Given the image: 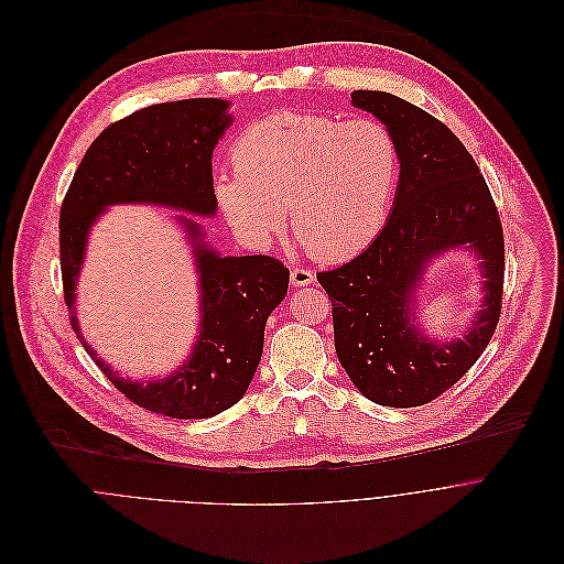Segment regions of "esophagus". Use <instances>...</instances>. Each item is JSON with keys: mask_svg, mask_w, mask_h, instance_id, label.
Masks as SVG:
<instances>
[{"mask_svg": "<svg viewBox=\"0 0 564 564\" xmlns=\"http://www.w3.org/2000/svg\"><path fill=\"white\" fill-rule=\"evenodd\" d=\"M313 280H315V273L308 271V269L295 267V269L291 271V284H293V286H308V284H313Z\"/></svg>", "mask_w": 564, "mask_h": 564, "instance_id": "34e87169", "label": "esophagus"}]
</instances>
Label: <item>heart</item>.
Returning <instances> with one entry per match:
<instances>
[{"label": "heart", "instance_id": "b5f03b06", "mask_svg": "<svg viewBox=\"0 0 564 564\" xmlns=\"http://www.w3.org/2000/svg\"><path fill=\"white\" fill-rule=\"evenodd\" d=\"M236 171L215 177V197L256 249L286 227L322 260L365 251L389 219L402 173L393 131L378 120H337L319 112L278 110L236 140Z\"/></svg>", "mask_w": 564, "mask_h": 564}]
</instances>
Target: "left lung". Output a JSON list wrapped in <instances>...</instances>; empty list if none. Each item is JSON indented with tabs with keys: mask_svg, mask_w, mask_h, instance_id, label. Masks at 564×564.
Returning a JSON list of instances; mask_svg holds the SVG:
<instances>
[{
	"mask_svg": "<svg viewBox=\"0 0 564 564\" xmlns=\"http://www.w3.org/2000/svg\"><path fill=\"white\" fill-rule=\"evenodd\" d=\"M351 101L393 131L402 173L380 236L317 282L333 306L337 360L358 391L382 406H420L452 389L496 333L502 221L476 160L446 124L382 90H356ZM463 243L481 258L486 302L463 341L437 346L414 326L410 300L427 260Z\"/></svg>",
	"mask_w": 564,
	"mask_h": 564,
	"instance_id": "obj_1",
	"label": "left lung"
}]
</instances>
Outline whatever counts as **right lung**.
Instances as JSON below:
<instances>
[{
    "instance_id": "add662e5",
    "label": "right lung",
    "mask_w": 564,
    "mask_h": 564,
    "mask_svg": "<svg viewBox=\"0 0 564 564\" xmlns=\"http://www.w3.org/2000/svg\"><path fill=\"white\" fill-rule=\"evenodd\" d=\"M215 97L153 104L106 127L88 147L59 210V264L68 319L79 343L133 404L180 420L210 417L249 389L262 358L264 326L284 300L289 269L271 256L219 258L202 245L199 224L182 217L195 249L202 326L188 362L173 376L133 382L112 373L86 345L75 317V284L93 221L110 204L147 202L213 215L210 155L234 122Z\"/></svg>"
}]
</instances>
